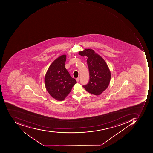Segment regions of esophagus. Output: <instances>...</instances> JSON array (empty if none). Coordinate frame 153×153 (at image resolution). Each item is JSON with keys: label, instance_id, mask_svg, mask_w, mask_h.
I'll return each mask as SVG.
<instances>
[{"label": "esophagus", "instance_id": "esophagus-1", "mask_svg": "<svg viewBox=\"0 0 153 153\" xmlns=\"http://www.w3.org/2000/svg\"><path fill=\"white\" fill-rule=\"evenodd\" d=\"M76 80L77 82H79V78L78 77V78H76Z\"/></svg>", "mask_w": 153, "mask_h": 153}]
</instances>
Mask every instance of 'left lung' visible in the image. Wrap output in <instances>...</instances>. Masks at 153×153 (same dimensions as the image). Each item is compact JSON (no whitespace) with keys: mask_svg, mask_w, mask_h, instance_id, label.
<instances>
[{"mask_svg":"<svg viewBox=\"0 0 153 153\" xmlns=\"http://www.w3.org/2000/svg\"><path fill=\"white\" fill-rule=\"evenodd\" d=\"M79 54L88 58L90 80L83 87L91 94L100 95L108 88L111 79V73L106 62L91 49H85Z\"/></svg>","mask_w":153,"mask_h":153,"instance_id":"1","label":"left lung"}]
</instances>
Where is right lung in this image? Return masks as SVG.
Returning <instances> with one entry per match:
<instances>
[{
	"label": "right lung",
	"mask_w": 153,
	"mask_h": 153,
	"mask_svg": "<svg viewBox=\"0 0 153 153\" xmlns=\"http://www.w3.org/2000/svg\"><path fill=\"white\" fill-rule=\"evenodd\" d=\"M66 55L56 59L50 65L45 78V88L53 98L63 101L77 83L65 67Z\"/></svg>",
	"instance_id": "obj_1"
}]
</instances>
